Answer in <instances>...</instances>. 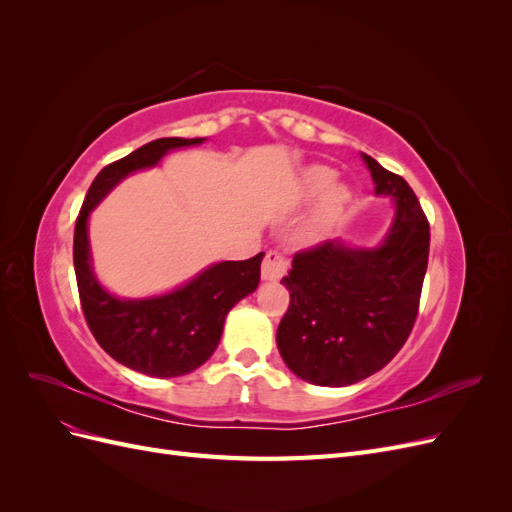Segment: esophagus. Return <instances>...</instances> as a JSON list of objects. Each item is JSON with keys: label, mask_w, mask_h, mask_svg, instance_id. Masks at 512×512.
Wrapping results in <instances>:
<instances>
[{"label": "esophagus", "mask_w": 512, "mask_h": 512, "mask_svg": "<svg viewBox=\"0 0 512 512\" xmlns=\"http://www.w3.org/2000/svg\"><path fill=\"white\" fill-rule=\"evenodd\" d=\"M288 273V260L280 252H269L262 260V280L277 282Z\"/></svg>", "instance_id": "esophagus-1"}]
</instances>
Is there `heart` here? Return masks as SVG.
Here are the masks:
<instances>
[{
    "label": "heart",
    "instance_id": "heart-1",
    "mask_svg": "<svg viewBox=\"0 0 512 512\" xmlns=\"http://www.w3.org/2000/svg\"><path fill=\"white\" fill-rule=\"evenodd\" d=\"M335 170L329 166H309L299 175L297 188H294V194H297L299 203H305V200H316L314 209L309 211L303 224L297 228V241L303 245H312L322 241V237H327L331 228L342 220V215L346 213L352 192L348 185L337 183L335 181Z\"/></svg>",
    "mask_w": 512,
    "mask_h": 512
}]
</instances>
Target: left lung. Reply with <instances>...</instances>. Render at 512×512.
Returning a JSON list of instances; mask_svg holds the SVG:
<instances>
[{
  "label": "left lung",
  "mask_w": 512,
  "mask_h": 512,
  "mask_svg": "<svg viewBox=\"0 0 512 512\" xmlns=\"http://www.w3.org/2000/svg\"><path fill=\"white\" fill-rule=\"evenodd\" d=\"M378 196L395 205L380 245L324 241L294 254L282 280L290 307L277 348L292 374L318 386H348L376 374L406 344L429 258V224L410 185L361 153Z\"/></svg>",
  "instance_id": "1"
}]
</instances>
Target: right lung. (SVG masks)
<instances>
[{
    "instance_id": "right-lung-1",
    "label": "right lung",
    "mask_w": 512,
    "mask_h": 512,
    "mask_svg": "<svg viewBox=\"0 0 512 512\" xmlns=\"http://www.w3.org/2000/svg\"><path fill=\"white\" fill-rule=\"evenodd\" d=\"M200 143L205 138H158L104 166L91 183L74 226L76 284L91 333L117 363L153 378L185 376L209 361L230 309L258 288L265 254L215 262L190 282L156 297L121 299L94 273L87 224L100 200L128 175L158 166L168 151Z\"/></svg>"
}]
</instances>
